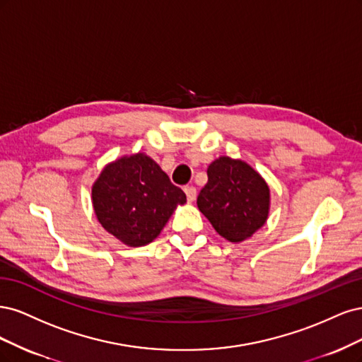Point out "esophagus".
Masks as SVG:
<instances>
[{
  "label": "esophagus",
  "mask_w": 362,
  "mask_h": 362,
  "mask_svg": "<svg viewBox=\"0 0 362 362\" xmlns=\"http://www.w3.org/2000/svg\"><path fill=\"white\" fill-rule=\"evenodd\" d=\"M185 194H186V198H188V202H194L195 197H197V189L194 188V186H185Z\"/></svg>",
  "instance_id": "esophagus-1"
}]
</instances>
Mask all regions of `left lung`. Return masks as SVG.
I'll list each match as a JSON object with an SVG mask.
<instances>
[{"mask_svg": "<svg viewBox=\"0 0 362 362\" xmlns=\"http://www.w3.org/2000/svg\"><path fill=\"white\" fill-rule=\"evenodd\" d=\"M197 204L221 236L242 242L266 223L269 188L243 160L223 156L209 165Z\"/></svg>", "mask_w": 362, "mask_h": 362, "instance_id": "8db88e82", "label": "left lung"}]
</instances>
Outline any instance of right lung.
Segmentation results:
<instances>
[{
  "label": "right lung",
  "mask_w": 362,
  "mask_h": 362,
  "mask_svg": "<svg viewBox=\"0 0 362 362\" xmlns=\"http://www.w3.org/2000/svg\"><path fill=\"white\" fill-rule=\"evenodd\" d=\"M93 207L102 227L129 247L153 240L185 192L144 153L122 158L93 185Z\"/></svg>",
  "instance_id": "1"
}]
</instances>
